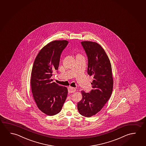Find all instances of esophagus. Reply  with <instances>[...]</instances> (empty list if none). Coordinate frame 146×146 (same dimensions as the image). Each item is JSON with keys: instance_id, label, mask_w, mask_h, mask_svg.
I'll return each mask as SVG.
<instances>
[{"instance_id": "34e87169", "label": "esophagus", "mask_w": 146, "mask_h": 146, "mask_svg": "<svg viewBox=\"0 0 146 146\" xmlns=\"http://www.w3.org/2000/svg\"><path fill=\"white\" fill-rule=\"evenodd\" d=\"M68 92L69 93H74L75 91H76V89L75 88H73V87H71V86H69L68 88Z\"/></svg>"}]
</instances>
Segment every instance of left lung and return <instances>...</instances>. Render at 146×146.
Returning <instances> with one entry per match:
<instances>
[{
	"mask_svg": "<svg viewBox=\"0 0 146 146\" xmlns=\"http://www.w3.org/2000/svg\"><path fill=\"white\" fill-rule=\"evenodd\" d=\"M88 59V74L93 76V89L90 93L81 91L82 99L77 104L80 115L91 117L100 111L111 96L113 89L110 60L103 48L96 42H81Z\"/></svg>",
	"mask_w": 146,
	"mask_h": 146,
	"instance_id": "1",
	"label": "left lung"
}]
</instances>
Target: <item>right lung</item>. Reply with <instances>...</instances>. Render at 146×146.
<instances>
[{"label":"right lung","instance_id":"1","mask_svg":"<svg viewBox=\"0 0 146 146\" xmlns=\"http://www.w3.org/2000/svg\"><path fill=\"white\" fill-rule=\"evenodd\" d=\"M68 41H54L44 46L36 56L32 69L31 88L38 108L48 115L60 111L68 94V89L53 82V72L58 70L60 58Z\"/></svg>","mask_w":146,"mask_h":146}]
</instances>
